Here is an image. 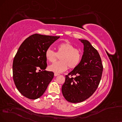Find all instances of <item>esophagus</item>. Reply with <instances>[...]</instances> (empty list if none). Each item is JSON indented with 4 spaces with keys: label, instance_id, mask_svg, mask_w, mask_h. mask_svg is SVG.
I'll use <instances>...</instances> for the list:
<instances>
[{
    "label": "esophagus",
    "instance_id": "obj_1",
    "mask_svg": "<svg viewBox=\"0 0 122 122\" xmlns=\"http://www.w3.org/2000/svg\"><path fill=\"white\" fill-rule=\"evenodd\" d=\"M58 75H59V73H54V76H58Z\"/></svg>",
    "mask_w": 122,
    "mask_h": 122
}]
</instances>
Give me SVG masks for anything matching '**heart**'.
I'll use <instances>...</instances> for the list:
<instances>
[{"label": "heart", "mask_w": 122, "mask_h": 122, "mask_svg": "<svg viewBox=\"0 0 122 122\" xmlns=\"http://www.w3.org/2000/svg\"><path fill=\"white\" fill-rule=\"evenodd\" d=\"M45 56L49 62L54 63L60 56L59 61L54 63L49 67L51 71L55 73H61L68 68H76L81 61L82 52L80 50L76 49L70 42H64L58 45L56 52L48 49L45 52Z\"/></svg>", "instance_id": "b5f03b06"}]
</instances>
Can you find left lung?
Listing matches in <instances>:
<instances>
[{"instance_id":"left-lung-1","label":"left lung","mask_w":122,"mask_h":122,"mask_svg":"<svg viewBox=\"0 0 122 122\" xmlns=\"http://www.w3.org/2000/svg\"><path fill=\"white\" fill-rule=\"evenodd\" d=\"M80 40L84 46L81 61L66 75L61 88L64 97L72 103L81 102L92 96L98 86L103 71L101 58L97 50L88 41Z\"/></svg>"}]
</instances>
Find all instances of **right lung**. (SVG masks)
I'll use <instances>...</instances> for the list:
<instances>
[{
  "label": "right lung",
  "mask_w": 122,
  "mask_h": 122,
  "mask_svg": "<svg viewBox=\"0 0 122 122\" xmlns=\"http://www.w3.org/2000/svg\"><path fill=\"white\" fill-rule=\"evenodd\" d=\"M59 37L34 34L20 46L13 61V79L24 97L30 100L40 98L53 79L54 73L45 70L47 67L45 52Z\"/></svg>",
  "instance_id": "obj_1"
}]
</instances>
